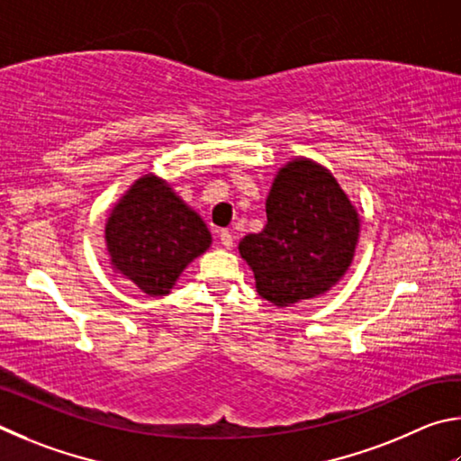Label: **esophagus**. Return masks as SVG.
<instances>
[{
	"mask_svg": "<svg viewBox=\"0 0 461 461\" xmlns=\"http://www.w3.org/2000/svg\"><path fill=\"white\" fill-rule=\"evenodd\" d=\"M221 243H222V247H226V249H230L232 247V240H235V237H232V232L230 230H221Z\"/></svg>",
	"mask_w": 461,
	"mask_h": 461,
	"instance_id": "esophagus-1",
	"label": "esophagus"
}]
</instances>
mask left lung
<instances>
[{"label":"left lung","mask_w":461,"mask_h":461,"mask_svg":"<svg viewBox=\"0 0 461 461\" xmlns=\"http://www.w3.org/2000/svg\"><path fill=\"white\" fill-rule=\"evenodd\" d=\"M265 208V229L239 245L259 295L287 308L330 292L348 271L360 230L340 184L316 161L294 159L279 169Z\"/></svg>","instance_id":"8db88e82"}]
</instances>
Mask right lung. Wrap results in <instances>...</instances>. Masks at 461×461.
<instances>
[{
	"label": "right lung",
	"mask_w": 461,
	"mask_h": 461,
	"mask_svg": "<svg viewBox=\"0 0 461 461\" xmlns=\"http://www.w3.org/2000/svg\"><path fill=\"white\" fill-rule=\"evenodd\" d=\"M104 240L115 271L143 294L161 297L188 263L206 251L212 237L164 180L148 174L113 208Z\"/></svg>",
	"instance_id": "right-lung-1"
}]
</instances>
